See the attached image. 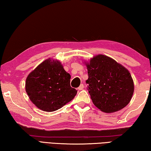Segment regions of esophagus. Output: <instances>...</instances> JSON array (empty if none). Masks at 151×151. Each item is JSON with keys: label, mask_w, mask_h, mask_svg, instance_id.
Instances as JSON below:
<instances>
[{"label": "esophagus", "mask_w": 151, "mask_h": 151, "mask_svg": "<svg viewBox=\"0 0 151 151\" xmlns=\"http://www.w3.org/2000/svg\"><path fill=\"white\" fill-rule=\"evenodd\" d=\"M83 87H84V86H83V84H81L80 86H79L78 89L79 90H82L83 89Z\"/></svg>", "instance_id": "esophagus-1"}]
</instances>
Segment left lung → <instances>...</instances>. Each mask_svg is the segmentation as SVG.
<instances>
[{"instance_id": "1", "label": "left lung", "mask_w": 151, "mask_h": 151, "mask_svg": "<svg viewBox=\"0 0 151 151\" xmlns=\"http://www.w3.org/2000/svg\"><path fill=\"white\" fill-rule=\"evenodd\" d=\"M88 90L92 102L106 113L122 110L134 92V82L127 69L109 57L98 55L86 63Z\"/></svg>"}]
</instances>
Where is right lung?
Returning a JSON list of instances; mask_svg holds the SVG:
<instances>
[{
    "instance_id": "add662e5",
    "label": "right lung",
    "mask_w": 151,
    "mask_h": 151,
    "mask_svg": "<svg viewBox=\"0 0 151 151\" xmlns=\"http://www.w3.org/2000/svg\"><path fill=\"white\" fill-rule=\"evenodd\" d=\"M70 78L61 62L48 59L27 76L26 92L39 109L53 112L72 100L77 93L71 87Z\"/></svg>"
}]
</instances>
